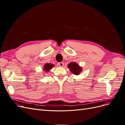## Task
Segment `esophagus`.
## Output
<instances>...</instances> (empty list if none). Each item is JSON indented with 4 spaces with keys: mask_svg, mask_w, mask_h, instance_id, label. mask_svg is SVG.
Instances as JSON below:
<instances>
[{
    "mask_svg": "<svg viewBox=\"0 0 125 125\" xmlns=\"http://www.w3.org/2000/svg\"><path fill=\"white\" fill-rule=\"evenodd\" d=\"M58 65L59 66V67H63V62H60L58 63Z\"/></svg>",
    "mask_w": 125,
    "mask_h": 125,
    "instance_id": "1",
    "label": "esophagus"
}]
</instances>
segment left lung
Listing matches in <instances>:
<instances>
[{
    "mask_svg": "<svg viewBox=\"0 0 125 125\" xmlns=\"http://www.w3.org/2000/svg\"><path fill=\"white\" fill-rule=\"evenodd\" d=\"M69 68L70 69V70L72 73L75 75H78L80 73V72L82 70L81 68L79 67L78 64L75 62H70L68 65Z\"/></svg>",
    "mask_w": 125,
    "mask_h": 125,
    "instance_id": "obj_1",
    "label": "left lung"
}]
</instances>
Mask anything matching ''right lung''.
<instances>
[{
    "label": "right lung",
    "instance_id": "1",
    "mask_svg": "<svg viewBox=\"0 0 125 125\" xmlns=\"http://www.w3.org/2000/svg\"><path fill=\"white\" fill-rule=\"evenodd\" d=\"M54 67V65H52V63H46L45 64L44 66V71H49L51 69H52Z\"/></svg>",
    "mask_w": 125,
    "mask_h": 125
}]
</instances>
